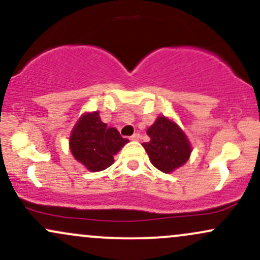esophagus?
I'll return each mask as SVG.
<instances>
[{
	"instance_id": "esophagus-1",
	"label": "esophagus",
	"mask_w": 260,
	"mask_h": 260,
	"mask_svg": "<svg viewBox=\"0 0 260 260\" xmlns=\"http://www.w3.org/2000/svg\"><path fill=\"white\" fill-rule=\"evenodd\" d=\"M130 140H131V141H139V140H140V134L136 133V134H134V135H131L130 136Z\"/></svg>"
}]
</instances>
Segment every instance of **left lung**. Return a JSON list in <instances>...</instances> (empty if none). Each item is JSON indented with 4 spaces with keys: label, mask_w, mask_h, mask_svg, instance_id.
<instances>
[{
    "label": "left lung",
    "mask_w": 260,
    "mask_h": 260,
    "mask_svg": "<svg viewBox=\"0 0 260 260\" xmlns=\"http://www.w3.org/2000/svg\"><path fill=\"white\" fill-rule=\"evenodd\" d=\"M146 133L150 141L142 146L154 167L163 173H172L185 165L193 148L188 136L176 121L159 115Z\"/></svg>",
    "instance_id": "1"
}]
</instances>
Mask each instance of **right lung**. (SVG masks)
Instances as JSON below:
<instances>
[{
	"mask_svg": "<svg viewBox=\"0 0 260 260\" xmlns=\"http://www.w3.org/2000/svg\"><path fill=\"white\" fill-rule=\"evenodd\" d=\"M129 142L115 127H108L99 112L80 116L70 136V151L89 172H101L114 163V156Z\"/></svg>",
	"mask_w": 260,
	"mask_h": 260,
	"instance_id": "right-lung-1",
	"label": "right lung"
}]
</instances>
